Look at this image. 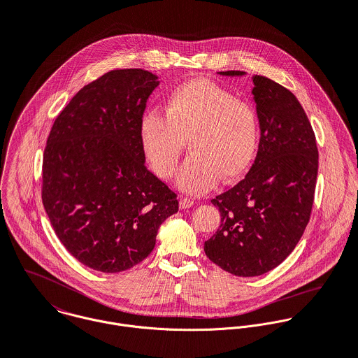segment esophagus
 Returning a JSON list of instances; mask_svg holds the SVG:
<instances>
[{"mask_svg":"<svg viewBox=\"0 0 358 358\" xmlns=\"http://www.w3.org/2000/svg\"><path fill=\"white\" fill-rule=\"evenodd\" d=\"M192 206H193V200H190V199H187V197H182V199L179 200V207H180L182 210L190 208Z\"/></svg>","mask_w":358,"mask_h":358,"instance_id":"34e87169","label":"esophagus"}]
</instances>
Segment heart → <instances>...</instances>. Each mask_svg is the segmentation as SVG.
<instances>
[{
    "label": "heart",
    "mask_w": 358,
    "mask_h": 358,
    "mask_svg": "<svg viewBox=\"0 0 358 358\" xmlns=\"http://www.w3.org/2000/svg\"><path fill=\"white\" fill-rule=\"evenodd\" d=\"M164 115H143L140 145L154 172L166 179L187 141L192 155L176 178V186L186 193L201 194L220 176L232 182L255 159L261 134L257 110L214 82L194 79L180 85L169 94Z\"/></svg>",
    "instance_id": "heart-1"
}]
</instances>
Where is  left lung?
<instances>
[{"label":"left lung","mask_w":358,"mask_h":358,"mask_svg":"<svg viewBox=\"0 0 358 358\" xmlns=\"http://www.w3.org/2000/svg\"><path fill=\"white\" fill-rule=\"evenodd\" d=\"M251 80L258 151L245 178L211 200L221 227L204 243L207 257L236 276L266 273L294 250L310 221L318 175L315 134L296 96L265 76Z\"/></svg>","instance_id":"8db88e82"}]
</instances>
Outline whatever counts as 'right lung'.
<instances>
[{"mask_svg":"<svg viewBox=\"0 0 358 358\" xmlns=\"http://www.w3.org/2000/svg\"><path fill=\"white\" fill-rule=\"evenodd\" d=\"M159 85L143 69H117L80 89L54 122L43 159V204L65 248L115 273L141 262L176 194L144 162L138 124Z\"/></svg>","mask_w":358,"mask_h":358,"instance_id":"1","label":"right lung"}]
</instances>
